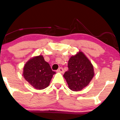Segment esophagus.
<instances>
[{"label": "esophagus", "mask_w": 120, "mask_h": 120, "mask_svg": "<svg viewBox=\"0 0 120 120\" xmlns=\"http://www.w3.org/2000/svg\"><path fill=\"white\" fill-rule=\"evenodd\" d=\"M57 72H60V73H63L64 70L62 67H60L57 70Z\"/></svg>", "instance_id": "34e87169"}]
</instances>
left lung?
Wrapping results in <instances>:
<instances>
[{
	"label": "left lung",
	"instance_id": "obj_1",
	"mask_svg": "<svg viewBox=\"0 0 120 120\" xmlns=\"http://www.w3.org/2000/svg\"><path fill=\"white\" fill-rule=\"evenodd\" d=\"M68 67V70L63 76L69 89L74 91H79L86 87L94 76L93 64L81 51L71 57Z\"/></svg>",
	"mask_w": 120,
	"mask_h": 120
}]
</instances>
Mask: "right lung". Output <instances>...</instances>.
<instances>
[{"label": "right lung", "instance_id": "right-lung-1", "mask_svg": "<svg viewBox=\"0 0 120 120\" xmlns=\"http://www.w3.org/2000/svg\"><path fill=\"white\" fill-rule=\"evenodd\" d=\"M55 74L42 55L31 58L25 64L23 70L25 80L37 90H42L49 86Z\"/></svg>", "mask_w": 120, "mask_h": 120}]
</instances>
